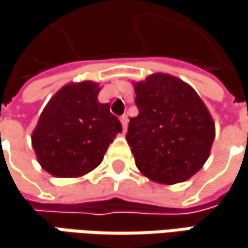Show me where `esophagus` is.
<instances>
[{
  "mask_svg": "<svg viewBox=\"0 0 248 248\" xmlns=\"http://www.w3.org/2000/svg\"><path fill=\"white\" fill-rule=\"evenodd\" d=\"M121 124H122V127H124V132H126V129H127V116L126 115L121 116Z\"/></svg>",
  "mask_w": 248,
  "mask_h": 248,
  "instance_id": "esophagus-1",
  "label": "esophagus"
}]
</instances>
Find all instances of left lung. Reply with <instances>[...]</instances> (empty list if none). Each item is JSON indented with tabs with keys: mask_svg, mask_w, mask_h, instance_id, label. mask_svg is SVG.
I'll return each instance as SVG.
<instances>
[{
	"mask_svg": "<svg viewBox=\"0 0 248 248\" xmlns=\"http://www.w3.org/2000/svg\"><path fill=\"white\" fill-rule=\"evenodd\" d=\"M139 115L126 140L149 180L172 185L195 175L211 154L215 122L197 91L178 77L154 73L133 82Z\"/></svg>",
	"mask_w": 248,
	"mask_h": 248,
	"instance_id": "obj_1",
	"label": "left lung"
}]
</instances>
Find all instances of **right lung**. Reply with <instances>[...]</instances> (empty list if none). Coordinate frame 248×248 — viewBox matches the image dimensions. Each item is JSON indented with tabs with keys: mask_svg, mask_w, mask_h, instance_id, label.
<instances>
[{
	"mask_svg": "<svg viewBox=\"0 0 248 248\" xmlns=\"http://www.w3.org/2000/svg\"><path fill=\"white\" fill-rule=\"evenodd\" d=\"M94 81L62 87L42 110L32 146L45 171L59 178H78L96 168L122 124L101 104Z\"/></svg>",
	"mask_w": 248,
	"mask_h": 248,
	"instance_id": "add662e5",
	"label": "right lung"
}]
</instances>
